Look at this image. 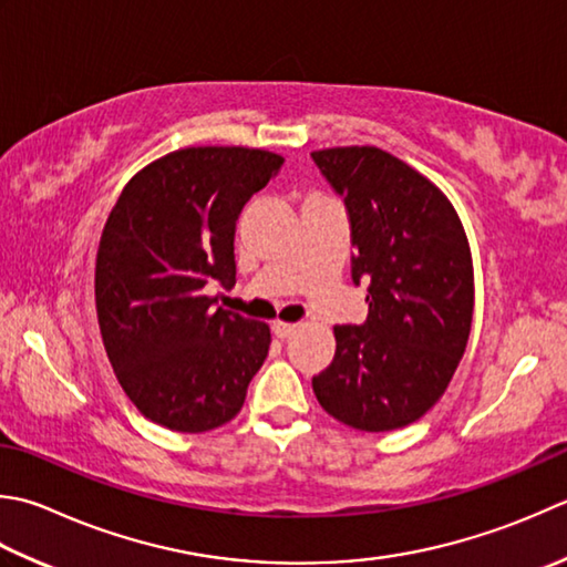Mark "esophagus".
Here are the masks:
<instances>
[{"label":"esophagus","instance_id":"esophagus-1","mask_svg":"<svg viewBox=\"0 0 567 567\" xmlns=\"http://www.w3.org/2000/svg\"><path fill=\"white\" fill-rule=\"evenodd\" d=\"M297 331V324H290V321H272V334L277 337V339H287V337H292Z\"/></svg>","mask_w":567,"mask_h":567}]
</instances>
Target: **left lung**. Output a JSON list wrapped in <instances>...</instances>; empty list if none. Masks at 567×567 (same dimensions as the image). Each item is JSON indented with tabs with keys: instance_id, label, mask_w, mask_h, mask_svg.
Instances as JSON below:
<instances>
[{
	"instance_id": "1",
	"label": "left lung",
	"mask_w": 567,
	"mask_h": 567,
	"mask_svg": "<svg viewBox=\"0 0 567 567\" xmlns=\"http://www.w3.org/2000/svg\"><path fill=\"white\" fill-rule=\"evenodd\" d=\"M312 159L347 204L353 282L371 280L369 317L334 327V361L312 379L315 395L353 430L405 427L440 401L467 349V233L450 198L393 154L331 147Z\"/></svg>"
}]
</instances>
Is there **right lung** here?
<instances>
[{"mask_svg": "<svg viewBox=\"0 0 567 567\" xmlns=\"http://www.w3.org/2000/svg\"><path fill=\"white\" fill-rule=\"evenodd\" d=\"M285 159L252 147L164 154L122 188L95 258L107 359L140 413L208 432L240 413L270 349V327L206 295L236 285V220Z\"/></svg>", "mask_w": 567, "mask_h": 567, "instance_id": "obj_1", "label": "right lung"}]
</instances>
